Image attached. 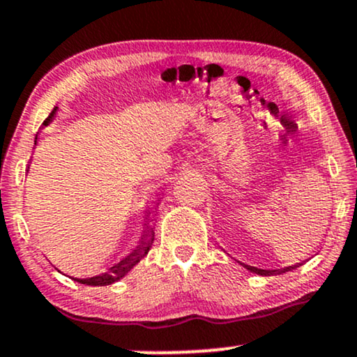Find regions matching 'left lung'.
<instances>
[{"instance_id":"obj_1","label":"left lung","mask_w":357,"mask_h":357,"mask_svg":"<svg viewBox=\"0 0 357 357\" xmlns=\"http://www.w3.org/2000/svg\"><path fill=\"white\" fill-rule=\"evenodd\" d=\"M243 267L247 270H250L252 273H257V275H264V277H270V275H282L285 272H290V270L300 267L301 264H296V265H290V267H285V268H273V270H265V268H257V267H252V265H247V264H242Z\"/></svg>"}]
</instances>
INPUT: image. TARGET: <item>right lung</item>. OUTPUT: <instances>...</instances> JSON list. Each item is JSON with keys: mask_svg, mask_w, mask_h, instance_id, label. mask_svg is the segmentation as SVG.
I'll return each mask as SVG.
<instances>
[{"mask_svg": "<svg viewBox=\"0 0 357 357\" xmlns=\"http://www.w3.org/2000/svg\"><path fill=\"white\" fill-rule=\"evenodd\" d=\"M56 114H57V107H54V110L51 112V114H49V116L46 120H44V126H47L49 123H51V121L54 120V116H56ZM36 143H38V135H36V139H34V145ZM29 169V168H28ZM146 214H145V219H148V220H145V225H146V229L145 231H143V236H142V238H139V242H138V245L135 247V249L130 252L128 255L125 257V259H121L119 264H115L114 267L110 268V272H105V273H100V275H96V277H90V278H72V280H75V282H79V283H82V285H90V287H105V285H112V283H115V282H119L120 278H123L126 273L130 272V270H132L135 265L138 264L139 260L143 259V257H145L148 252H150V249H151V243H153V238H155V232H153V227L150 225V222H151V219H150V215H151V212L150 211H145ZM155 212V211H153Z\"/></svg>", "mask_w": 357, "mask_h": 357, "instance_id": "add662e5", "label": "right lung"}]
</instances>
